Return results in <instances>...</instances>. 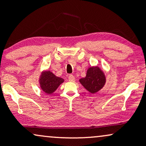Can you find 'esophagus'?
I'll list each match as a JSON object with an SVG mask.
<instances>
[{
	"label": "esophagus",
	"instance_id": "esophagus-1",
	"mask_svg": "<svg viewBox=\"0 0 146 146\" xmlns=\"http://www.w3.org/2000/svg\"><path fill=\"white\" fill-rule=\"evenodd\" d=\"M68 79H69V81L74 82V81H75V77H74V76H73V75H69Z\"/></svg>",
	"mask_w": 146,
	"mask_h": 146
}]
</instances>
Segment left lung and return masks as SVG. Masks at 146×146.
Listing matches in <instances>:
<instances>
[{"mask_svg":"<svg viewBox=\"0 0 146 146\" xmlns=\"http://www.w3.org/2000/svg\"><path fill=\"white\" fill-rule=\"evenodd\" d=\"M81 85L91 93H96L104 87L106 77L103 71L98 67H91L88 69L86 77L79 80Z\"/></svg>","mask_w":146,"mask_h":146,"instance_id":"left-lung-1","label":"left lung"}]
</instances>
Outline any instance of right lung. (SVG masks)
Segmentation results:
<instances>
[{
  "instance_id": "obj_1",
  "label": "right lung",
  "mask_w": 146,
  "mask_h": 146,
  "mask_svg": "<svg viewBox=\"0 0 146 146\" xmlns=\"http://www.w3.org/2000/svg\"><path fill=\"white\" fill-rule=\"evenodd\" d=\"M40 84L41 89L44 93L52 94L55 92L59 85L63 83L62 78L56 77L50 71H44L40 75Z\"/></svg>"
}]
</instances>
